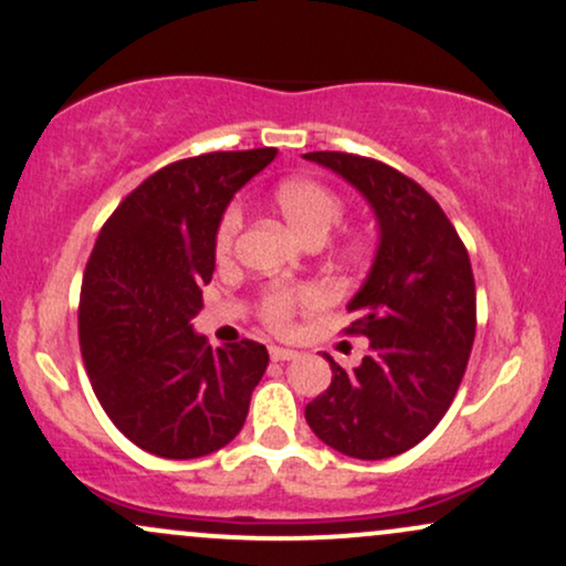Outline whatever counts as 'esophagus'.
Wrapping results in <instances>:
<instances>
[{
	"label": "esophagus",
	"instance_id": "1",
	"mask_svg": "<svg viewBox=\"0 0 566 566\" xmlns=\"http://www.w3.org/2000/svg\"><path fill=\"white\" fill-rule=\"evenodd\" d=\"M269 356H271V359H274V361H290V359H295V350H292V348H279V346H271L269 348Z\"/></svg>",
	"mask_w": 566,
	"mask_h": 566
}]
</instances>
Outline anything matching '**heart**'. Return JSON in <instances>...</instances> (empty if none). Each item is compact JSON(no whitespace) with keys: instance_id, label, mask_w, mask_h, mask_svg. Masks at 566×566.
I'll return each instance as SVG.
<instances>
[{"instance_id":"obj_1","label":"heart","mask_w":566,"mask_h":566,"mask_svg":"<svg viewBox=\"0 0 566 566\" xmlns=\"http://www.w3.org/2000/svg\"><path fill=\"white\" fill-rule=\"evenodd\" d=\"M274 205L282 212L284 220L295 229L305 242L319 244L333 233L346 218V199L329 188L327 184L314 178H290L276 186ZM244 226V212L237 201H231L223 210L216 229V252L220 258L231 255L233 244H237L239 233ZM348 250H354L356 239H346ZM322 290L314 284H284L271 282L265 284L258 295V316H261L265 327L271 329H287L295 319L297 308H308V305L322 303Z\"/></svg>"}]
</instances>
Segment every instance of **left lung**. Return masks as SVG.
Wrapping results in <instances>:
<instances>
[{
	"label": "left lung",
	"instance_id": "left-lung-1",
	"mask_svg": "<svg viewBox=\"0 0 566 566\" xmlns=\"http://www.w3.org/2000/svg\"><path fill=\"white\" fill-rule=\"evenodd\" d=\"M373 205L380 247L365 287L348 303V335L369 337L356 369L329 359L333 382L305 407L333 450L382 460L420 444L450 409L476 337V284L463 239L439 201L386 161L311 151Z\"/></svg>",
	"mask_w": 566,
	"mask_h": 566
}]
</instances>
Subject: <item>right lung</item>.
<instances>
[{"mask_svg": "<svg viewBox=\"0 0 566 566\" xmlns=\"http://www.w3.org/2000/svg\"><path fill=\"white\" fill-rule=\"evenodd\" d=\"M276 148L212 151L148 175L97 233L80 292V348L93 391L125 437L159 458H201L242 431L269 367L255 340L193 335L216 271V229Z\"/></svg>", "mask_w": 566, "mask_h": 566, "instance_id": "add662e5", "label": "right lung"}]
</instances>
